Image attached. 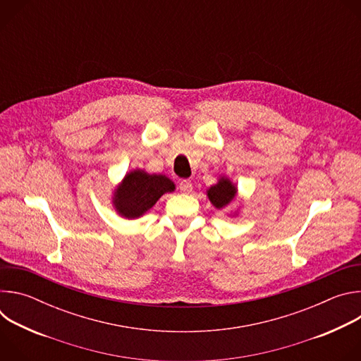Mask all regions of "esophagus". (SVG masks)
<instances>
[{
  "label": "esophagus",
  "instance_id": "obj_1",
  "mask_svg": "<svg viewBox=\"0 0 361 361\" xmlns=\"http://www.w3.org/2000/svg\"><path fill=\"white\" fill-rule=\"evenodd\" d=\"M178 188L183 192H190L192 190V183L190 180H181L178 184Z\"/></svg>",
  "mask_w": 361,
  "mask_h": 361
}]
</instances>
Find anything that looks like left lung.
Returning <instances> with one entry per match:
<instances>
[{
    "instance_id": "8db88e82",
    "label": "left lung",
    "mask_w": 361,
    "mask_h": 361,
    "mask_svg": "<svg viewBox=\"0 0 361 361\" xmlns=\"http://www.w3.org/2000/svg\"><path fill=\"white\" fill-rule=\"evenodd\" d=\"M235 192L237 188L227 178H221L209 190V198L217 209H223L234 198Z\"/></svg>"
}]
</instances>
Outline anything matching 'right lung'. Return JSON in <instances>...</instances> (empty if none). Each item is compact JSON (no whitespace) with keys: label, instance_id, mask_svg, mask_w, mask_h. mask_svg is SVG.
Masks as SVG:
<instances>
[{"label":"right lung","instance_id":"obj_1","mask_svg":"<svg viewBox=\"0 0 361 361\" xmlns=\"http://www.w3.org/2000/svg\"><path fill=\"white\" fill-rule=\"evenodd\" d=\"M174 183L161 174L133 171L126 176L123 184L116 190L114 204L118 213L127 219H135L149 210L157 200L174 191Z\"/></svg>","mask_w":361,"mask_h":361}]
</instances>
